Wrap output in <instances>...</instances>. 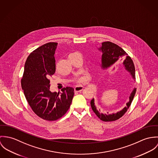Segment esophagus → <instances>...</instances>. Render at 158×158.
<instances>
[{"label": "esophagus", "instance_id": "1", "mask_svg": "<svg viewBox=\"0 0 158 158\" xmlns=\"http://www.w3.org/2000/svg\"><path fill=\"white\" fill-rule=\"evenodd\" d=\"M84 89V87L82 86H77L74 88V91L75 92H80Z\"/></svg>", "mask_w": 158, "mask_h": 158}]
</instances>
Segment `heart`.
I'll list each match as a JSON object with an SVG mask.
<instances>
[{"mask_svg":"<svg viewBox=\"0 0 158 158\" xmlns=\"http://www.w3.org/2000/svg\"><path fill=\"white\" fill-rule=\"evenodd\" d=\"M74 54H75V53H71V54H70L69 55V56H71V55ZM83 81H84V79H83V78H82V77L79 78V79H77V82H83Z\"/></svg>","mask_w":158,"mask_h":158,"instance_id":"obj_1","label":"heart"}]
</instances>
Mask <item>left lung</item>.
Here are the masks:
<instances>
[{
    "mask_svg": "<svg viewBox=\"0 0 158 158\" xmlns=\"http://www.w3.org/2000/svg\"><path fill=\"white\" fill-rule=\"evenodd\" d=\"M99 50L102 53L101 67L103 69H107L111 66L123 61V65L125 67V69L131 74L132 77L135 80V68L133 62L131 57L128 56V54L121 47L113 42L107 41L102 43V47H101ZM136 91V88H134L129 96V101L126 104V106L116 113L108 114V113H107V114H105L99 111L94 105V98L90 102L91 108L96 116L103 121L110 122L116 121L121 118L127 112L133 101Z\"/></svg>",
    "mask_w": 158,
    "mask_h": 158,
    "instance_id": "8db88e82",
    "label": "left lung"
}]
</instances>
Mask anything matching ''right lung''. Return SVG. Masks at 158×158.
I'll list each match as a JSON object with an SVG mask.
<instances>
[{
	"label": "right lung",
	"mask_w": 158,
	"mask_h": 158,
	"mask_svg": "<svg viewBox=\"0 0 158 158\" xmlns=\"http://www.w3.org/2000/svg\"><path fill=\"white\" fill-rule=\"evenodd\" d=\"M56 42L45 44L30 54L25 64L21 85L28 104L40 118L49 121L62 117L70 106L74 96L72 87L62 93L52 92L49 78L54 74Z\"/></svg>",
	"instance_id": "right-lung-1"
}]
</instances>
